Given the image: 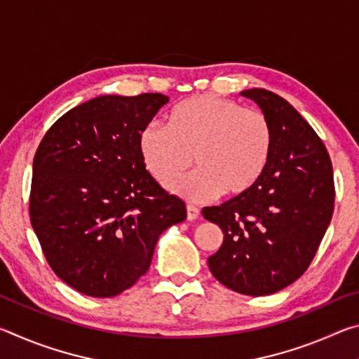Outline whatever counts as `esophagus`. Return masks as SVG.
Returning a JSON list of instances; mask_svg holds the SVG:
<instances>
[{
	"mask_svg": "<svg viewBox=\"0 0 359 359\" xmlns=\"http://www.w3.org/2000/svg\"><path fill=\"white\" fill-rule=\"evenodd\" d=\"M199 217V209L193 204H187V218L188 220H196Z\"/></svg>",
	"mask_w": 359,
	"mask_h": 359,
	"instance_id": "34e87169",
	"label": "esophagus"
}]
</instances>
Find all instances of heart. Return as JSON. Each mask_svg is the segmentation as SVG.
I'll return each mask as SVG.
<instances>
[{"label":"heart","mask_w":359,"mask_h":359,"mask_svg":"<svg viewBox=\"0 0 359 359\" xmlns=\"http://www.w3.org/2000/svg\"><path fill=\"white\" fill-rule=\"evenodd\" d=\"M137 145L145 168L161 184L177 179L191 161L198 165L190 175L169 184L182 196L210 198L220 190L226 196H241L269 166L274 131L257 109H244L215 95H198L174 106L166 126L158 121L145 125Z\"/></svg>","instance_id":"obj_1"}]
</instances>
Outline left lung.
I'll return each mask as SVG.
<instances>
[{
  "instance_id": "8db88e82",
  "label": "left lung",
  "mask_w": 359,
  "mask_h": 359,
  "mask_svg": "<svg viewBox=\"0 0 359 359\" xmlns=\"http://www.w3.org/2000/svg\"><path fill=\"white\" fill-rule=\"evenodd\" d=\"M241 95L269 118L274 147L250 191L203 209L223 231L208 264L226 288L266 296L297 280L317 253L334 210L332 165L317 133L287 100L264 88Z\"/></svg>"
}]
</instances>
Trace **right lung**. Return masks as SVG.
I'll return each mask as SVG.
<instances>
[{
	"instance_id": "1",
	"label": "right lung",
	"mask_w": 359,
	"mask_h": 359,
	"mask_svg": "<svg viewBox=\"0 0 359 359\" xmlns=\"http://www.w3.org/2000/svg\"><path fill=\"white\" fill-rule=\"evenodd\" d=\"M169 101L102 95L46 133L33 161L29 218L53 272L79 293L112 297L149 271L160 236L187 218L139 154V133Z\"/></svg>"
}]
</instances>
